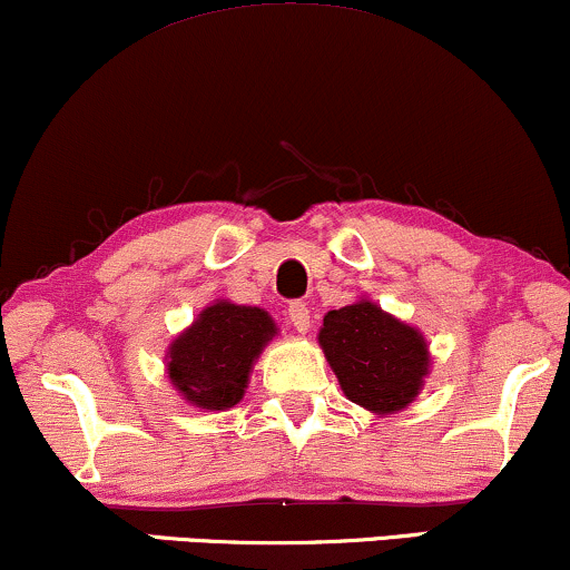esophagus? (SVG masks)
<instances>
[{"mask_svg":"<svg viewBox=\"0 0 570 570\" xmlns=\"http://www.w3.org/2000/svg\"><path fill=\"white\" fill-rule=\"evenodd\" d=\"M287 320H291V325L298 330V333H306L308 330V306L304 301H293L291 306H287Z\"/></svg>","mask_w":570,"mask_h":570,"instance_id":"esophagus-1","label":"esophagus"}]
</instances>
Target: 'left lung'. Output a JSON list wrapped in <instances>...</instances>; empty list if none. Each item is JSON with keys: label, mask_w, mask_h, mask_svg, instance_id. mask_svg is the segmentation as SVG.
I'll list each match as a JSON object with an SVG mask.
<instances>
[{"label": "left lung", "mask_w": 570, "mask_h": 570, "mask_svg": "<svg viewBox=\"0 0 570 570\" xmlns=\"http://www.w3.org/2000/svg\"><path fill=\"white\" fill-rule=\"evenodd\" d=\"M320 346L343 393L364 410H404L423 389L428 375L423 335L370 301L327 312Z\"/></svg>", "instance_id": "1"}]
</instances>
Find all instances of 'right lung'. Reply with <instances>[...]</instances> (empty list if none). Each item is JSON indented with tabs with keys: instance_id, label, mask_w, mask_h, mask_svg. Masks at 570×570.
Wrapping results in <instances>:
<instances>
[{
	"instance_id": "1",
	"label": "right lung",
	"mask_w": 570,
	"mask_h": 570,
	"mask_svg": "<svg viewBox=\"0 0 570 570\" xmlns=\"http://www.w3.org/2000/svg\"><path fill=\"white\" fill-rule=\"evenodd\" d=\"M264 308L235 306L229 301L203 308L168 351V377L174 389L200 410H227L243 399L253 360L274 335Z\"/></svg>"
}]
</instances>
